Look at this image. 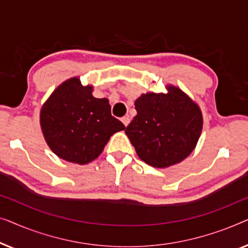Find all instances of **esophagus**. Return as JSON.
<instances>
[{"instance_id":"obj_1","label":"esophagus","mask_w":248,"mask_h":248,"mask_svg":"<svg viewBox=\"0 0 248 248\" xmlns=\"http://www.w3.org/2000/svg\"><path fill=\"white\" fill-rule=\"evenodd\" d=\"M122 122H123V124L125 125V126H127V125L130 124L131 120H130V117H128V116H125V117L122 118Z\"/></svg>"}]
</instances>
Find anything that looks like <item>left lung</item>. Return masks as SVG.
Segmentation results:
<instances>
[{
  "label": "left lung",
  "mask_w": 248,
  "mask_h": 248,
  "mask_svg": "<svg viewBox=\"0 0 248 248\" xmlns=\"http://www.w3.org/2000/svg\"><path fill=\"white\" fill-rule=\"evenodd\" d=\"M167 93H147L135 100L138 114L125 133L141 160L166 168L194 150L202 132V111L187 94L169 86Z\"/></svg>",
  "instance_id": "1"
}]
</instances>
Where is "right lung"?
Segmentation results:
<instances>
[{
  "label": "right lung",
  "mask_w": 248,
  "mask_h": 248,
  "mask_svg": "<svg viewBox=\"0 0 248 248\" xmlns=\"http://www.w3.org/2000/svg\"><path fill=\"white\" fill-rule=\"evenodd\" d=\"M40 126L57 157L79 165L99 157L111 135L125 128L111 116L107 98H94L93 86H82L79 78L53 91L40 109Z\"/></svg>",
  "instance_id": "1"
}]
</instances>
